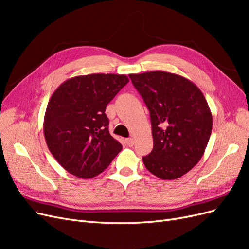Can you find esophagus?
<instances>
[{
    "instance_id": "obj_1",
    "label": "esophagus",
    "mask_w": 249,
    "mask_h": 249,
    "mask_svg": "<svg viewBox=\"0 0 249 249\" xmlns=\"http://www.w3.org/2000/svg\"><path fill=\"white\" fill-rule=\"evenodd\" d=\"M125 142H126V144L131 147V146L134 145V142H135V141H134V138H127V139L125 140Z\"/></svg>"
}]
</instances>
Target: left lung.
Listing matches in <instances>:
<instances>
[{"label":"left lung","mask_w":249,"mask_h":249,"mask_svg":"<svg viewBox=\"0 0 249 249\" xmlns=\"http://www.w3.org/2000/svg\"><path fill=\"white\" fill-rule=\"evenodd\" d=\"M150 113L154 148L143 157L146 169L162 179L186 175L201 159L213 118L193 82L163 71L129 74Z\"/></svg>","instance_id":"obj_1"}]
</instances>
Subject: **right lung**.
I'll return each instance as SVG.
<instances>
[{
	"label": "right lung",
	"instance_id": "add662e5",
	"mask_svg": "<svg viewBox=\"0 0 249 249\" xmlns=\"http://www.w3.org/2000/svg\"><path fill=\"white\" fill-rule=\"evenodd\" d=\"M127 83L125 74L91 73L64 81L52 94L43 134L50 152L66 171L91 178L122 150L109 133L105 111Z\"/></svg>",
	"mask_w": 249,
	"mask_h": 249
}]
</instances>
